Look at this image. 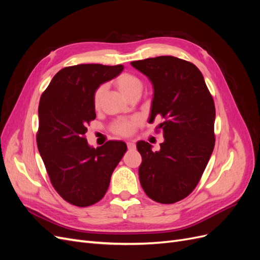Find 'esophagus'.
<instances>
[{
    "instance_id": "esophagus-1",
    "label": "esophagus",
    "mask_w": 260,
    "mask_h": 260,
    "mask_svg": "<svg viewBox=\"0 0 260 260\" xmlns=\"http://www.w3.org/2000/svg\"><path fill=\"white\" fill-rule=\"evenodd\" d=\"M127 146H128V148H129V149L136 148V144L133 143V142H127Z\"/></svg>"
}]
</instances>
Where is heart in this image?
Masks as SVG:
<instances>
[{
    "instance_id": "1",
    "label": "heart",
    "mask_w": 260,
    "mask_h": 260,
    "mask_svg": "<svg viewBox=\"0 0 260 260\" xmlns=\"http://www.w3.org/2000/svg\"><path fill=\"white\" fill-rule=\"evenodd\" d=\"M115 84L124 96H129L132 92L137 90H141V80L135 75L129 73H123L118 76L115 80ZM104 93V86H100V88L94 93V107L99 109L101 107L102 98H103ZM136 129V121L135 120H128V121H119L115 123L114 131L120 136H130L131 133Z\"/></svg>"
}]
</instances>
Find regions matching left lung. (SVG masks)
<instances>
[{
  "label": "left lung",
  "instance_id": "obj_1",
  "mask_svg": "<svg viewBox=\"0 0 260 260\" xmlns=\"http://www.w3.org/2000/svg\"><path fill=\"white\" fill-rule=\"evenodd\" d=\"M154 88L148 122L160 117L157 130L164 142L158 152L139 141L142 156L140 182L149 199L174 204L198 185L215 147V103L200 69L174 56L132 61Z\"/></svg>",
  "mask_w": 260,
  "mask_h": 260
}]
</instances>
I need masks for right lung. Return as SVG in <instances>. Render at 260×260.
Here are the masks:
<instances>
[{
  "label": "right lung",
  "mask_w": 260,
  "mask_h": 260,
  "mask_svg": "<svg viewBox=\"0 0 260 260\" xmlns=\"http://www.w3.org/2000/svg\"><path fill=\"white\" fill-rule=\"evenodd\" d=\"M122 65L80 64L60 69L39 103L37 144L51 183L72 205L91 206L104 198L114 169L127 152L122 141L96 148L84 137L95 119L94 93L119 75Z\"/></svg>",
  "instance_id": "add662e5"
}]
</instances>
